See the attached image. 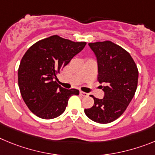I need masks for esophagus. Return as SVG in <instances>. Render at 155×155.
Returning a JSON list of instances; mask_svg holds the SVG:
<instances>
[{
  "mask_svg": "<svg viewBox=\"0 0 155 155\" xmlns=\"http://www.w3.org/2000/svg\"><path fill=\"white\" fill-rule=\"evenodd\" d=\"M79 94H80L81 96H83V97H87L88 96V93H85V92H83V91L79 92Z\"/></svg>",
  "mask_w": 155,
  "mask_h": 155,
  "instance_id": "esophagus-1",
  "label": "esophagus"
}]
</instances>
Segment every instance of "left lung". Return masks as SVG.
<instances>
[{"mask_svg": "<svg viewBox=\"0 0 155 155\" xmlns=\"http://www.w3.org/2000/svg\"><path fill=\"white\" fill-rule=\"evenodd\" d=\"M98 62L97 80L104 91V99L91 96L94 104L85 109L88 117L99 124H108L126 110L136 92L138 69L131 55L110 41L89 43Z\"/></svg>", "mask_w": 155, "mask_h": 155, "instance_id": "8db88e82", "label": "left lung"}]
</instances>
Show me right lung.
I'll list each match as a JSON object with an SVG mask.
<instances>
[{"mask_svg":"<svg viewBox=\"0 0 155 155\" xmlns=\"http://www.w3.org/2000/svg\"><path fill=\"white\" fill-rule=\"evenodd\" d=\"M86 45L55 35L35 43L22 57L18 72L19 89L27 107L37 117H57L72 95H79L78 90L64 89L54 79Z\"/></svg>","mask_w":155,"mask_h":155,"instance_id":"1","label":"right lung"}]
</instances>
